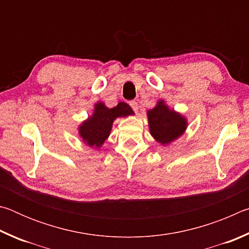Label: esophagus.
I'll return each instance as SVG.
<instances>
[{
    "instance_id": "1",
    "label": "esophagus",
    "mask_w": 249,
    "mask_h": 249,
    "mask_svg": "<svg viewBox=\"0 0 249 249\" xmlns=\"http://www.w3.org/2000/svg\"><path fill=\"white\" fill-rule=\"evenodd\" d=\"M129 105H130V107H132L133 111H134L135 113H137V112H138V104H137L136 101H130V102H129Z\"/></svg>"
}]
</instances>
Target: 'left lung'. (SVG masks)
Masks as SVG:
<instances>
[{"label":"left lung","instance_id":"1","mask_svg":"<svg viewBox=\"0 0 249 249\" xmlns=\"http://www.w3.org/2000/svg\"><path fill=\"white\" fill-rule=\"evenodd\" d=\"M147 115L151 135L162 145L178 138L187 127L183 117L170 111L162 101H159L157 107L148 111Z\"/></svg>","mask_w":249,"mask_h":249}]
</instances>
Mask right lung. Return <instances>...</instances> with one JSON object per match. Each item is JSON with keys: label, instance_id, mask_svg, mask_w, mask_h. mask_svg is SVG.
Segmentation results:
<instances>
[{"label": "right lung", "instance_id": "add662e5", "mask_svg": "<svg viewBox=\"0 0 249 249\" xmlns=\"http://www.w3.org/2000/svg\"><path fill=\"white\" fill-rule=\"evenodd\" d=\"M133 113L132 107L124 102L119 103L113 108L107 107L103 103H98L93 115L80 126L79 133L88 145L100 147L108 137L113 121L116 117L127 116Z\"/></svg>", "mask_w": 249, "mask_h": 249}]
</instances>
